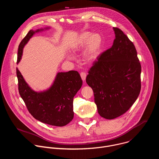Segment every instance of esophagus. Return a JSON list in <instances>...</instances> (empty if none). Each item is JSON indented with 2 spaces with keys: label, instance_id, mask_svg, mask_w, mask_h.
Returning a JSON list of instances; mask_svg holds the SVG:
<instances>
[{
  "label": "esophagus",
  "instance_id": "1",
  "mask_svg": "<svg viewBox=\"0 0 159 159\" xmlns=\"http://www.w3.org/2000/svg\"><path fill=\"white\" fill-rule=\"evenodd\" d=\"M80 77L82 79L83 81H85V79H86V73L85 72H81L80 73Z\"/></svg>",
  "mask_w": 159,
  "mask_h": 159
}]
</instances>
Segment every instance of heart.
Returning <instances> with one entry per match:
<instances>
[{
  "mask_svg": "<svg viewBox=\"0 0 159 159\" xmlns=\"http://www.w3.org/2000/svg\"><path fill=\"white\" fill-rule=\"evenodd\" d=\"M85 47L83 54V59L87 63L94 62L99 57L102 47V38L98 34L90 35L89 32H84L80 34L73 45L74 51H79ZM69 59L72 58L69 57Z\"/></svg>",
  "mask_w": 159,
  "mask_h": 159,
  "instance_id": "1",
  "label": "heart"
}]
</instances>
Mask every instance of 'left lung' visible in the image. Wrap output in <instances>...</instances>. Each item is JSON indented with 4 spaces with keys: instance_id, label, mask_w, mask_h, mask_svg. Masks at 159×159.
Segmentation results:
<instances>
[{
    "instance_id": "obj_1",
    "label": "left lung",
    "mask_w": 159,
    "mask_h": 159,
    "mask_svg": "<svg viewBox=\"0 0 159 159\" xmlns=\"http://www.w3.org/2000/svg\"><path fill=\"white\" fill-rule=\"evenodd\" d=\"M115 39L89 70L87 84L93 90L99 115L107 120L125 113L141 90V65L133 43L118 28Z\"/></svg>"
}]
</instances>
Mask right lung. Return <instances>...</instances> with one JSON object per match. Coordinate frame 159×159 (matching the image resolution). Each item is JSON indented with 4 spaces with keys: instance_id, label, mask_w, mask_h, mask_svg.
<instances>
[{
    "instance_id": "right-lung-1",
    "label": "right lung",
    "mask_w": 159,
    "mask_h": 159,
    "mask_svg": "<svg viewBox=\"0 0 159 159\" xmlns=\"http://www.w3.org/2000/svg\"><path fill=\"white\" fill-rule=\"evenodd\" d=\"M49 28H45L48 30ZM30 30L19 45L17 63L22 50L35 33L43 31ZM19 94L31 115L37 120L52 126H63L74 118L73 99L81 88L82 80L77 71L58 72L52 85L43 92H36L26 83L16 68Z\"/></svg>"
}]
</instances>
